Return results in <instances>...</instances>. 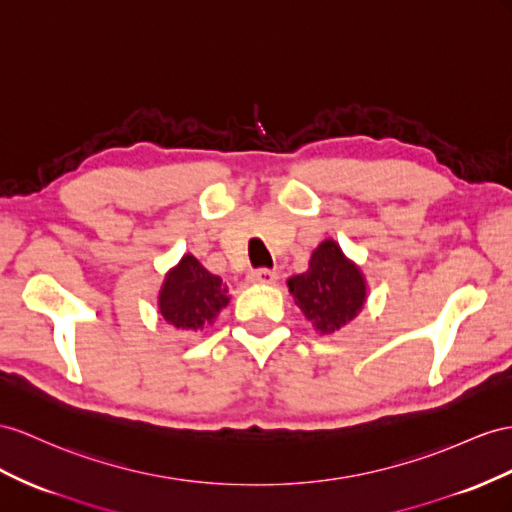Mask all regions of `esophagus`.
I'll list each match as a JSON object with an SVG mask.
<instances>
[{"mask_svg":"<svg viewBox=\"0 0 512 512\" xmlns=\"http://www.w3.org/2000/svg\"><path fill=\"white\" fill-rule=\"evenodd\" d=\"M277 279H279V274L270 270V268H257L253 272H248V281H251V283L272 285V283H277Z\"/></svg>","mask_w":512,"mask_h":512,"instance_id":"obj_1","label":"esophagus"}]
</instances>
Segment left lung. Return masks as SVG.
I'll use <instances>...</instances> for the list:
<instances>
[{
	"label": "left lung",
	"instance_id": "left-lung-1",
	"mask_svg": "<svg viewBox=\"0 0 512 512\" xmlns=\"http://www.w3.org/2000/svg\"><path fill=\"white\" fill-rule=\"evenodd\" d=\"M290 294L311 326L322 335L342 329L365 305L368 285L357 264L333 240H324L311 253L309 270L290 281Z\"/></svg>",
	"mask_w": 512,
	"mask_h": 512
}]
</instances>
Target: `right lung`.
<instances>
[{
  "label": "right lung",
  "instance_id": "obj_1",
  "mask_svg": "<svg viewBox=\"0 0 512 512\" xmlns=\"http://www.w3.org/2000/svg\"><path fill=\"white\" fill-rule=\"evenodd\" d=\"M229 305V290L220 277L203 268L194 255H183L166 274L157 307L162 318L181 331L203 333Z\"/></svg>",
  "mask_w": 512,
  "mask_h": 512
}]
</instances>
